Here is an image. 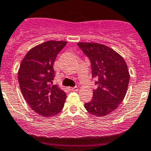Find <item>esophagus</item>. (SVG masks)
<instances>
[{
	"mask_svg": "<svg viewBox=\"0 0 151 151\" xmlns=\"http://www.w3.org/2000/svg\"><path fill=\"white\" fill-rule=\"evenodd\" d=\"M70 90L72 91V92H76V91L78 90V88L77 86H75V87H70Z\"/></svg>",
	"mask_w": 151,
	"mask_h": 151,
	"instance_id": "esophagus-1",
	"label": "esophagus"
}]
</instances>
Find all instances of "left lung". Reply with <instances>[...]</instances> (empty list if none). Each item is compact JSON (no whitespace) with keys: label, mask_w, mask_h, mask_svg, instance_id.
Returning a JSON list of instances; mask_svg holds the SVG:
<instances>
[{"label":"left lung","mask_w":151,"mask_h":151,"mask_svg":"<svg viewBox=\"0 0 151 151\" xmlns=\"http://www.w3.org/2000/svg\"><path fill=\"white\" fill-rule=\"evenodd\" d=\"M78 46L89 59L92 78L98 88L93 98L84 104L88 112L98 117L111 113L124 99L129 83L128 67L120 54L102 44L78 42Z\"/></svg>","instance_id":"left-lung-1"}]
</instances>
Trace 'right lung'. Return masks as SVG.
I'll use <instances>...</instances> for the list:
<instances>
[{
  "label": "right lung",
  "mask_w": 151,
  "mask_h": 151,
  "mask_svg": "<svg viewBox=\"0 0 151 151\" xmlns=\"http://www.w3.org/2000/svg\"><path fill=\"white\" fill-rule=\"evenodd\" d=\"M66 41L45 42L31 48L20 64L18 81L20 90L31 109L43 117H53L63 109L66 93L52 85L54 63Z\"/></svg>",
  "instance_id": "1"
}]
</instances>
